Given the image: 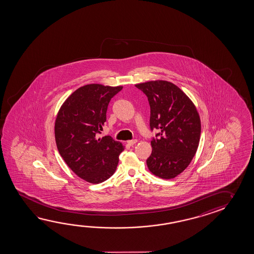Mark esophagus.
<instances>
[{"label":"esophagus","instance_id":"1","mask_svg":"<svg viewBox=\"0 0 254 254\" xmlns=\"http://www.w3.org/2000/svg\"><path fill=\"white\" fill-rule=\"evenodd\" d=\"M137 139H132V140H129L128 141V145H129V146H133L134 144H136L137 143Z\"/></svg>","mask_w":254,"mask_h":254}]
</instances>
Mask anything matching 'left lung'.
Wrapping results in <instances>:
<instances>
[{
	"label": "left lung",
	"mask_w": 254,
	"mask_h": 254,
	"mask_svg": "<svg viewBox=\"0 0 254 254\" xmlns=\"http://www.w3.org/2000/svg\"><path fill=\"white\" fill-rule=\"evenodd\" d=\"M150 106V129L159 130L152 138L147 167L155 176L170 180L190 165L197 150L201 122L193 102L182 90L166 81L136 84Z\"/></svg>",
	"instance_id": "1"
}]
</instances>
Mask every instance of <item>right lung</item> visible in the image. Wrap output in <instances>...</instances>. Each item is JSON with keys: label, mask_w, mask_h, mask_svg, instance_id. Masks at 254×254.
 <instances>
[{"label": "right lung", "mask_w": 254, "mask_h": 254, "mask_svg": "<svg viewBox=\"0 0 254 254\" xmlns=\"http://www.w3.org/2000/svg\"><path fill=\"white\" fill-rule=\"evenodd\" d=\"M122 89L101 84L81 87L57 116L55 139L61 157L78 177L92 184L112 176L125 149L110 136L98 138L107 121L108 104Z\"/></svg>", "instance_id": "right-lung-1"}]
</instances>
